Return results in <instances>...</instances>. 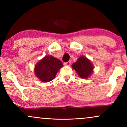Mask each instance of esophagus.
I'll use <instances>...</instances> for the list:
<instances>
[{
    "instance_id": "obj_1",
    "label": "esophagus",
    "mask_w": 127,
    "mask_h": 127,
    "mask_svg": "<svg viewBox=\"0 0 127 127\" xmlns=\"http://www.w3.org/2000/svg\"><path fill=\"white\" fill-rule=\"evenodd\" d=\"M70 64H71V62L70 61H68V62H67L64 63V65H67V66H68V65H70Z\"/></svg>"
}]
</instances>
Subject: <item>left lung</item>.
I'll return each instance as SVG.
<instances>
[{"instance_id": "obj_1", "label": "left lung", "mask_w": 127, "mask_h": 127, "mask_svg": "<svg viewBox=\"0 0 127 127\" xmlns=\"http://www.w3.org/2000/svg\"><path fill=\"white\" fill-rule=\"evenodd\" d=\"M72 68L75 69L78 75L82 78H88L93 72V64L85 57L81 56L72 64Z\"/></svg>"}]
</instances>
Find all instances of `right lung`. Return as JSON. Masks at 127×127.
I'll return each mask as SVG.
<instances>
[{
  "mask_svg": "<svg viewBox=\"0 0 127 127\" xmlns=\"http://www.w3.org/2000/svg\"><path fill=\"white\" fill-rule=\"evenodd\" d=\"M63 66V63L51 55H47L35 65L34 71L40 81L48 82L55 78L57 72Z\"/></svg>",
  "mask_w": 127,
  "mask_h": 127,
  "instance_id": "right-lung-1",
  "label": "right lung"
}]
</instances>
